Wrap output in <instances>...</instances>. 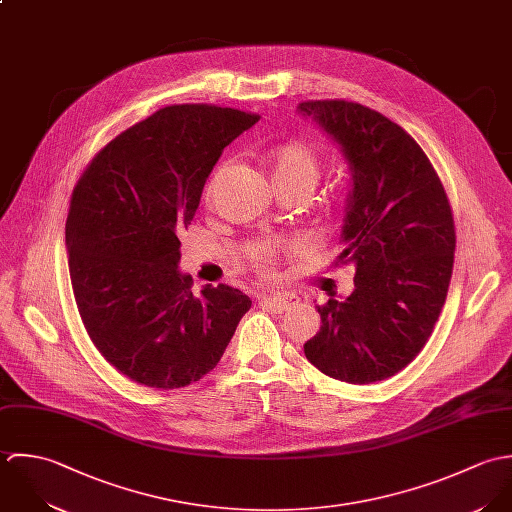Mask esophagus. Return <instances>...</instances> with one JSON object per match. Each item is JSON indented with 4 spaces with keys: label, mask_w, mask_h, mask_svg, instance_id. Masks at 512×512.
Masks as SVG:
<instances>
[{
    "label": "esophagus",
    "mask_w": 512,
    "mask_h": 512,
    "mask_svg": "<svg viewBox=\"0 0 512 512\" xmlns=\"http://www.w3.org/2000/svg\"><path fill=\"white\" fill-rule=\"evenodd\" d=\"M297 303V299L293 295H287V293H279V295H263L259 299V305L261 307L269 308L273 312H283L287 308L293 307Z\"/></svg>",
    "instance_id": "obj_1"
}]
</instances>
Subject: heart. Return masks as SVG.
Segmentation results:
<instances>
[{
	"label": "heart",
	"mask_w": 512,
	"mask_h": 512,
	"mask_svg": "<svg viewBox=\"0 0 512 512\" xmlns=\"http://www.w3.org/2000/svg\"><path fill=\"white\" fill-rule=\"evenodd\" d=\"M263 164H265V170L269 174L273 188L281 196L299 194L308 200L320 180V174H322V166H320V158H318L316 150L303 140H289V142H283V144L271 148L263 156ZM223 170H225V166H219L213 172V176L205 188V202H211L213 190L219 184ZM277 253H279V247L261 243L251 249L249 257L261 273H269Z\"/></svg>",
	"instance_id": "1"
}]
</instances>
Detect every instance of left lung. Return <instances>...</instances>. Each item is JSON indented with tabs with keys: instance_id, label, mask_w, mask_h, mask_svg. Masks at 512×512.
<instances>
[{
	"instance_id": "left-lung-1",
	"label": "left lung",
	"mask_w": 512,
	"mask_h": 512,
	"mask_svg": "<svg viewBox=\"0 0 512 512\" xmlns=\"http://www.w3.org/2000/svg\"><path fill=\"white\" fill-rule=\"evenodd\" d=\"M299 112L350 166L338 263L356 269L350 297L316 307L322 324L305 356L334 380L380 382L421 352L445 305L455 253L451 205L425 152L384 114L348 101H307Z\"/></svg>"
}]
</instances>
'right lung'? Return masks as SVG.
<instances>
[{"instance_id": "1", "label": "right lung", "mask_w": 512, "mask_h": 512, "mask_svg": "<svg viewBox=\"0 0 512 512\" xmlns=\"http://www.w3.org/2000/svg\"><path fill=\"white\" fill-rule=\"evenodd\" d=\"M257 120L209 104L160 108L110 140L73 190L65 243L77 308L104 360L136 384L198 382L251 308L227 285L192 293L178 233L223 148Z\"/></svg>"}]
</instances>
